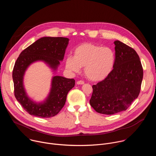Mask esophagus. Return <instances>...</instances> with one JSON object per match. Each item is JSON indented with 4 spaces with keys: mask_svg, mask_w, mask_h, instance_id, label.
Returning <instances> with one entry per match:
<instances>
[{
    "mask_svg": "<svg viewBox=\"0 0 156 156\" xmlns=\"http://www.w3.org/2000/svg\"><path fill=\"white\" fill-rule=\"evenodd\" d=\"M76 84H78V85H81V84H84V82L83 81H78L76 82Z\"/></svg>",
    "mask_w": 156,
    "mask_h": 156,
    "instance_id": "obj_1",
    "label": "esophagus"
}]
</instances>
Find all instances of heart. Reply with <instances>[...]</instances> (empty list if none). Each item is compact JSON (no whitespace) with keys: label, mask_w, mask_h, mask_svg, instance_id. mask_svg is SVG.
Masks as SVG:
<instances>
[{"label":"heart","mask_w":156,"mask_h":156,"mask_svg":"<svg viewBox=\"0 0 156 156\" xmlns=\"http://www.w3.org/2000/svg\"><path fill=\"white\" fill-rule=\"evenodd\" d=\"M115 60V54L110 48L84 43L75 49L73 57H66L65 66L69 70L75 73L78 72L81 67H84L87 78L93 81H100L112 72Z\"/></svg>","instance_id":"1"}]
</instances>
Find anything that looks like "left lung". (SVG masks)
I'll return each instance as SVG.
<instances>
[{
  "mask_svg": "<svg viewBox=\"0 0 156 156\" xmlns=\"http://www.w3.org/2000/svg\"><path fill=\"white\" fill-rule=\"evenodd\" d=\"M114 69L102 81L93 86L90 103L97 112L112 115L126 110L140 92L143 70L136 52L125 44L114 41Z\"/></svg>",
  "mask_w": 156,
  "mask_h": 156,
  "instance_id": "1",
  "label": "left lung"
}]
</instances>
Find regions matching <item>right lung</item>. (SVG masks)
Returning a JSON list of instances; mask_svg holds the SVG:
<instances>
[{"mask_svg": "<svg viewBox=\"0 0 156 156\" xmlns=\"http://www.w3.org/2000/svg\"><path fill=\"white\" fill-rule=\"evenodd\" d=\"M69 39L62 37H43L21 52L13 70L15 96L18 102L31 115L50 118L56 115L64 106L68 93L75 86L74 79L54 75L50 90L43 101L36 102L27 93L24 77L28 69L37 62L45 63L55 73L63 60Z\"/></svg>", "mask_w": 156, "mask_h": 156, "instance_id": "right-lung-1", "label": "right lung"}]
</instances>
